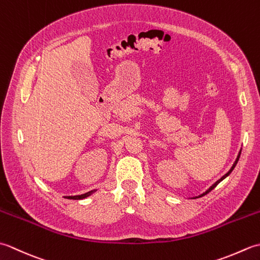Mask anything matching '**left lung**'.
<instances>
[{
	"label": "left lung",
	"instance_id": "1",
	"mask_svg": "<svg viewBox=\"0 0 260 260\" xmlns=\"http://www.w3.org/2000/svg\"><path fill=\"white\" fill-rule=\"evenodd\" d=\"M239 156H240V153H239V155H238V157H237V159H236V162L234 163V165H233V168H231V169H230V171H229V172H228L227 174H224V175L222 176V178H221V179H220V180H218L217 182H215V183H214V184H213V185H212L211 187H210V189H209V190H208L207 192H204L202 196H204V194H207V193H209L210 191H211V190H213V189H214V187H215V186H217V185H218V184L220 183V182H221V181H222V180H223L224 178H227V176H228V175H229V174L231 173V171H233V170L235 169V167H236V164H237V162H238V159H239ZM202 196H201V197H202Z\"/></svg>",
	"mask_w": 260,
	"mask_h": 260
}]
</instances>
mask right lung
I'll return each mask as SVG.
<instances>
[{
    "instance_id": "right-lung-1",
    "label": "right lung",
    "mask_w": 260,
    "mask_h": 260,
    "mask_svg": "<svg viewBox=\"0 0 260 260\" xmlns=\"http://www.w3.org/2000/svg\"><path fill=\"white\" fill-rule=\"evenodd\" d=\"M93 191H90V192H87L85 193V194H81V196H74V197H67V199H73V200H80V199H84L86 197H88L89 194H91Z\"/></svg>"
}]
</instances>
